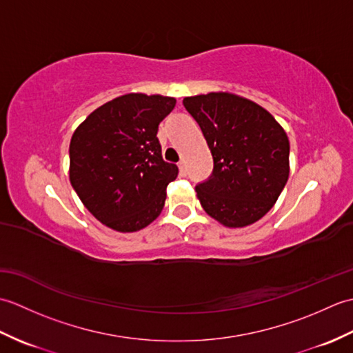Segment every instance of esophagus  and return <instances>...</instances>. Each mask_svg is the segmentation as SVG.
I'll return each mask as SVG.
<instances>
[{"label": "esophagus", "instance_id": "1", "mask_svg": "<svg viewBox=\"0 0 353 353\" xmlns=\"http://www.w3.org/2000/svg\"><path fill=\"white\" fill-rule=\"evenodd\" d=\"M179 171H181V176L186 174V167H185V162L183 161L179 162Z\"/></svg>", "mask_w": 353, "mask_h": 353}]
</instances>
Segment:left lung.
<instances>
[{"instance_id":"obj_1","label":"left lung","mask_w":353,"mask_h":353,"mask_svg":"<svg viewBox=\"0 0 353 353\" xmlns=\"http://www.w3.org/2000/svg\"><path fill=\"white\" fill-rule=\"evenodd\" d=\"M214 159L212 176L196 186L205 212L226 228L261 220L290 176V141L258 103L230 92L185 97Z\"/></svg>"}]
</instances>
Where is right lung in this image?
Returning <instances> with one entry per match:
<instances>
[{"instance_id": "1", "label": "right lung", "mask_w": 353, "mask_h": 353, "mask_svg": "<svg viewBox=\"0 0 353 353\" xmlns=\"http://www.w3.org/2000/svg\"><path fill=\"white\" fill-rule=\"evenodd\" d=\"M174 106L172 97L125 94L97 108L74 130L70 182L104 226L137 232L162 212L179 168L162 159L157 130Z\"/></svg>"}]
</instances>
